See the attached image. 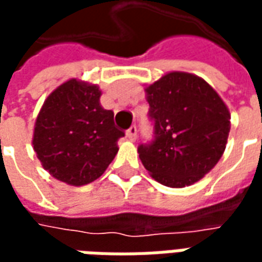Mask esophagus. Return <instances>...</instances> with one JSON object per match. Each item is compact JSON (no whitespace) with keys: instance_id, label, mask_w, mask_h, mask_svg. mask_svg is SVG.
<instances>
[{"instance_id":"obj_1","label":"esophagus","mask_w":262,"mask_h":262,"mask_svg":"<svg viewBox=\"0 0 262 262\" xmlns=\"http://www.w3.org/2000/svg\"><path fill=\"white\" fill-rule=\"evenodd\" d=\"M126 136H127V139H129L130 142H135V140L137 139L136 126H132L130 129H127V132H126Z\"/></svg>"}]
</instances>
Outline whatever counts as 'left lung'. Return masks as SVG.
<instances>
[{
    "label": "left lung",
    "mask_w": 262,
    "mask_h": 262,
    "mask_svg": "<svg viewBox=\"0 0 262 262\" xmlns=\"http://www.w3.org/2000/svg\"><path fill=\"white\" fill-rule=\"evenodd\" d=\"M154 140L139 157L150 176L170 188L189 187L225 153L230 112L219 94L195 74L171 71L144 88Z\"/></svg>",
    "instance_id": "1"
}]
</instances>
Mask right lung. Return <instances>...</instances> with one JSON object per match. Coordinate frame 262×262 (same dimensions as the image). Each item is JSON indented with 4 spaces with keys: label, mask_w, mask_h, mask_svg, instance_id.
<instances>
[{
    "label": "right lung",
    "mask_w": 262,
    "mask_h": 262,
    "mask_svg": "<svg viewBox=\"0 0 262 262\" xmlns=\"http://www.w3.org/2000/svg\"><path fill=\"white\" fill-rule=\"evenodd\" d=\"M101 90L85 81H66L39 111L33 150L43 168L56 180L81 187L102 176L125 136L114 122V112L99 103Z\"/></svg>",
    "instance_id": "add662e5"
}]
</instances>
